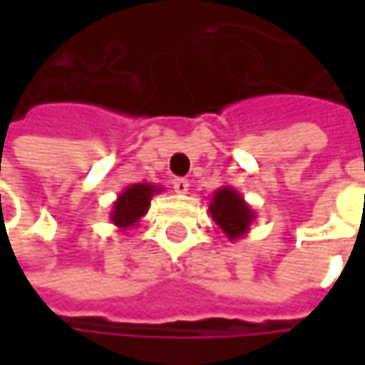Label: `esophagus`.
Returning a JSON list of instances; mask_svg holds the SVG:
<instances>
[{"label": "esophagus", "mask_w": 365, "mask_h": 365, "mask_svg": "<svg viewBox=\"0 0 365 365\" xmlns=\"http://www.w3.org/2000/svg\"><path fill=\"white\" fill-rule=\"evenodd\" d=\"M173 189L178 192V195H185L189 190V180L187 178H175L173 180Z\"/></svg>", "instance_id": "1"}]
</instances>
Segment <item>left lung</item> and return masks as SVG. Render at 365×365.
<instances>
[{"instance_id":"obj_1","label":"left lung","mask_w":365,"mask_h":365,"mask_svg":"<svg viewBox=\"0 0 365 365\" xmlns=\"http://www.w3.org/2000/svg\"><path fill=\"white\" fill-rule=\"evenodd\" d=\"M209 213L230 242H237L247 235L256 219V211L245 203L242 192L227 185L213 192L211 203H209Z\"/></svg>"}]
</instances>
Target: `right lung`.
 <instances>
[{
  "mask_svg": "<svg viewBox=\"0 0 365 365\" xmlns=\"http://www.w3.org/2000/svg\"><path fill=\"white\" fill-rule=\"evenodd\" d=\"M162 187L152 185V182H135L130 185L128 189H123L118 195V199L113 201L109 221L120 230L128 232L130 227H138L140 219L144 217L150 209V201L154 195H158Z\"/></svg>",
  "mask_w": 365,
  "mask_h": 365,
  "instance_id": "add662e5",
  "label": "right lung"
}]
</instances>
